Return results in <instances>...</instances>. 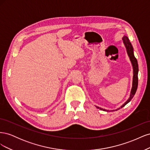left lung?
<instances>
[{
	"label": "left lung",
	"instance_id": "8db88e82",
	"mask_svg": "<svg viewBox=\"0 0 150 150\" xmlns=\"http://www.w3.org/2000/svg\"><path fill=\"white\" fill-rule=\"evenodd\" d=\"M122 40H123V42H124V44L125 45V47L126 48L127 52H128V56L130 59V61H131V63H132V65L133 67V86H132V89H131V91L130 97L128 99V100H127V101L123 104V105L121 107V108L124 107L126 104H128L131 100V99L133 98V96H134V94L136 93V91H137V90L138 84V62H137V59H136V57L134 56L133 46H132V45H131V42H129L128 38L126 37V36H124V37L122 38ZM96 108L98 109H100V110H103V111H107V110H104V109L101 108L99 107L96 106Z\"/></svg>",
	"mask_w": 150,
	"mask_h": 150
}]
</instances>
